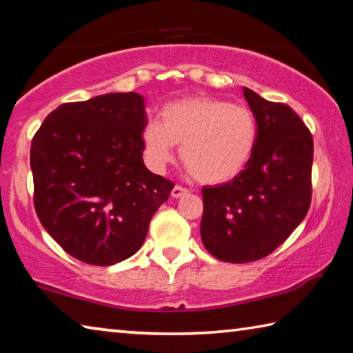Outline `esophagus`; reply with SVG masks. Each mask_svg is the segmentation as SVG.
<instances>
[{
    "label": "esophagus",
    "instance_id": "1",
    "mask_svg": "<svg viewBox=\"0 0 353 353\" xmlns=\"http://www.w3.org/2000/svg\"><path fill=\"white\" fill-rule=\"evenodd\" d=\"M188 194H189V190L186 188H183V186H175L172 189V197L173 199H181Z\"/></svg>",
    "mask_w": 353,
    "mask_h": 353
}]
</instances>
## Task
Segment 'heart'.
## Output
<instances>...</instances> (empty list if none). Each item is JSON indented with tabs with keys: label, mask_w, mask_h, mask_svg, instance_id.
Returning a JSON list of instances; mask_svg holds the SVG:
<instances>
[{
	"label": "heart",
	"mask_w": 353,
	"mask_h": 353,
	"mask_svg": "<svg viewBox=\"0 0 353 353\" xmlns=\"http://www.w3.org/2000/svg\"><path fill=\"white\" fill-rule=\"evenodd\" d=\"M163 123L143 130L147 156L164 167L181 145V159L195 180L222 184L233 180L250 163L258 126L250 109L214 97H188L169 103L161 112Z\"/></svg>",
	"instance_id": "b5f03b06"
}]
</instances>
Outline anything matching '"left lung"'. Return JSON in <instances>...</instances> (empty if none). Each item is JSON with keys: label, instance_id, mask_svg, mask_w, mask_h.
Masks as SVG:
<instances>
[{"label": "left lung", "instance_id": "obj_1", "mask_svg": "<svg viewBox=\"0 0 353 353\" xmlns=\"http://www.w3.org/2000/svg\"><path fill=\"white\" fill-rule=\"evenodd\" d=\"M258 125L250 163L233 180L206 186L200 234L221 261L250 263L272 253L303 221L311 205L313 136L285 103L244 88Z\"/></svg>", "mask_w": 353, "mask_h": 353}]
</instances>
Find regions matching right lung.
I'll return each instance as SVG.
<instances>
[{
	"mask_svg": "<svg viewBox=\"0 0 353 353\" xmlns=\"http://www.w3.org/2000/svg\"><path fill=\"white\" fill-rule=\"evenodd\" d=\"M143 98L106 94L63 103L31 142L34 208L68 255L94 265L130 258L173 184L142 159Z\"/></svg>",
	"mask_w": 353,
	"mask_h": 353,
	"instance_id": "1",
	"label": "right lung"
}]
</instances>
